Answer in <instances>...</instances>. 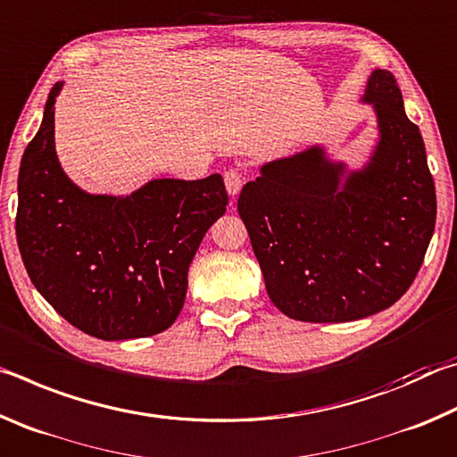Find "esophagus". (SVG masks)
Instances as JSON below:
<instances>
[{
    "mask_svg": "<svg viewBox=\"0 0 457 457\" xmlns=\"http://www.w3.org/2000/svg\"><path fill=\"white\" fill-rule=\"evenodd\" d=\"M223 181H226V189L229 195L236 197L244 185V175L242 171H237V169H228V171L223 173Z\"/></svg>",
    "mask_w": 457,
    "mask_h": 457,
    "instance_id": "obj_1",
    "label": "esophagus"
}]
</instances>
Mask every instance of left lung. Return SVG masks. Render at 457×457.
Here are the masks:
<instances>
[{
	"label": "left lung",
	"instance_id": "8db88e82",
	"mask_svg": "<svg viewBox=\"0 0 457 457\" xmlns=\"http://www.w3.org/2000/svg\"><path fill=\"white\" fill-rule=\"evenodd\" d=\"M365 98L381 143L343 189V167L312 146L264 165L239 193L266 290L290 319L349 322L385 311L413 284L431 242L436 185L395 76L375 71Z\"/></svg>",
	"mask_w": 457,
	"mask_h": 457
}]
</instances>
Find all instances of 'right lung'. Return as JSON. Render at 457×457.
Masks as SVG:
<instances>
[{"label": "right lung", "instance_id": "right-lung-1", "mask_svg": "<svg viewBox=\"0 0 457 457\" xmlns=\"http://www.w3.org/2000/svg\"><path fill=\"white\" fill-rule=\"evenodd\" d=\"M54 84L18 177L15 237L29 280L60 316L103 340L143 338L179 316L187 270L221 218V175L154 179L130 197L87 195L54 151Z\"/></svg>", "mask_w": 457, "mask_h": 457}]
</instances>
